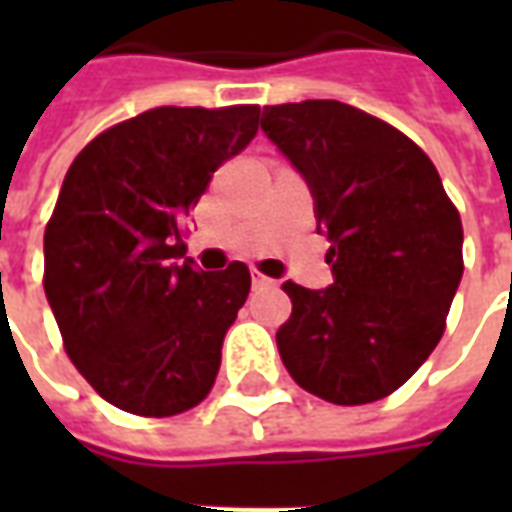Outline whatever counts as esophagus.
Segmentation results:
<instances>
[{"label": "esophagus", "instance_id": "1", "mask_svg": "<svg viewBox=\"0 0 512 512\" xmlns=\"http://www.w3.org/2000/svg\"><path fill=\"white\" fill-rule=\"evenodd\" d=\"M252 285H255V288H268V285H274V279H268V277H263V274H252Z\"/></svg>", "mask_w": 512, "mask_h": 512}]
</instances>
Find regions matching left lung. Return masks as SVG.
<instances>
[{
	"label": "left lung",
	"mask_w": 512,
	"mask_h": 512,
	"mask_svg": "<svg viewBox=\"0 0 512 512\" xmlns=\"http://www.w3.org/2000/svg\"><path fill=\"white\" fill-rule=\"evenodd\" d=\"M263 134L299 172L329 238L334 282H285L277 348L293 381L337 406L392 395L439 345L463 277L461 216L406 134L340 101L263 109Z\"/></svg>",
	"instance_id": "1"
}]
</instances>
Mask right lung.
<instances>
[{
    "instance_id": "1",
    "label": "right lung",
    "mask_w": 512,
    "mask_h": 512,
    "mask_svg": "<svg viewBox=\"0 0 512 512\" xmlns=\"http://www.w3.org/2000/svg\"><path fill=\"white\" fill-rule=\"evenodd\" d=\"M260 106H161L95 136L43 235V288L65 351L106 403L172 417L211 392L249 268L180 260L191 205L257 134Z\"/></svg>"
}]
</instances>
